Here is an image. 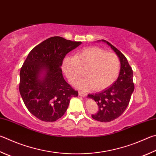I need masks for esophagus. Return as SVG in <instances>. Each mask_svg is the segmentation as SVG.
I'll list each match as a JSON object with an SVG mask.
<instances>
[{
  "instance_id": "1",
  "label": "esophagus",
  "mask_w": 156,
  "mask_h": 156,
  "mask_svg": "<svg viewBox=\"0 0 156 156\" xmlns=\"http://www.w3.org/2000/svg\"><path fill=\"white\" fill-rule=\"evenodd\" d=\"M78 94H79V95H80V96H82V97H83V98L86 97V95H87V93H86L83 92V91H80V90L78 92Z\"/></svg>"
}]
</instances>
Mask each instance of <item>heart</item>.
Listing matches in <instances>:
<instances>
[{"mask_svg": "<svg viewBox=\"0 0 156 156\" xmlns=\"http://www.w3.org/2000/svg\"><path fill=\"white\" fill-rule=\"evenodd\" d=\"M120 60L115 53L106 52L96 47L84 49L76 54L73 58H66L63 70L71 84H75L83 77L87 80L79 84L82 89L91 87L95 90L109 87L117 78Z\"/></svg>", "mask_w": 156, "mask_h": 156, "instance_id": "b5f03b06", "label": "heart"}]
</instances>
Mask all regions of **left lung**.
<instances>
[{"label": "left lung", "mask_w": 156, "mask_h": 156, "mask_svg": "<svg viewBox=\"0 0 156 156\" xmlns=\"http://www.w3.org/2000/svg\"><path fill=\"white\" fill-rule=\"evenodd\" d=\"M105 42L115 51L120 60L121 69L117 80L111 86L95 94H89L98 105L97 113L91 115L93 119L101 122H110L123 114L128 106L134 90L133 83V71L127 58L117 48L104 39Z\"/></svg>", "instance_id": "1"}]
</instances>
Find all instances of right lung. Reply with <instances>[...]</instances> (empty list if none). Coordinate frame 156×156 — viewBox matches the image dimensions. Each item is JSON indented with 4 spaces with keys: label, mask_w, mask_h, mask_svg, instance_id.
Returning <instances> with one entry per match:
<instances>
[{
    "label": "right lung",
    "mask_w": 156,
    "mask_h": 156,
    "mask_svg": "<svg viewBox=\"0 0 156 156\" xmlns=\"http://www.w3.org/2000/svg\"><path fill=\"white\" fill-rule=\"evenodd\" d=\"M82 44L52 37L29 52L20 73L19 90L29 111L39 119L53 122L78 92L65 80L61 66L66 55Z\"/></svg>",
    "instance_id": "1"
}]
</instances>
